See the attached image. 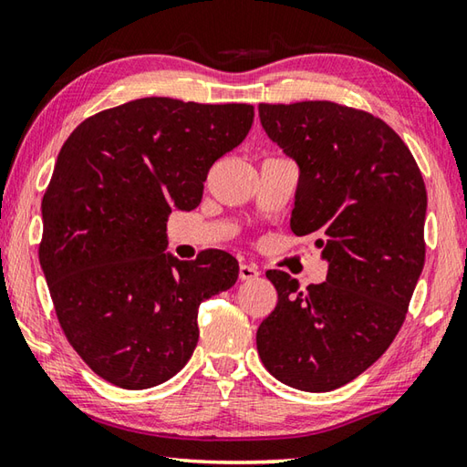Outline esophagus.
I'll return each instance as SVG.
<instances>
[{"label": "esophagus", "instance_id": "obj_1", "mask_svg": "<svg viewBox=\"0 0 467 467\" xmlns=\"http://www.w3.org/2000/svg\"><path fill=\"white\" fill-rule=\"evenodd\" d=\"M260 276V270L256 266H252V264H242L240 266V280H254Z\"/></svg>", "mask_w": 467, "mask_h": 467}]
</instances>
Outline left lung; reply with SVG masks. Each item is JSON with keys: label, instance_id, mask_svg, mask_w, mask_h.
Returning <instances> with one entry per match:
<instances>
[{"label": "left lung", "instance_id": "1", "mask_svg": "<svg viewBox=\"0 0 467 467\" xmlns=\"http://www.w3.org/2000/svg\"><path fill=\"white\" fill-rule=\"evenodd\" d=\"M258 113L298 166L290 230L315 235L329 266L305 290L266 272L278 303L258 327V354L283 384L329 392L397 337L425 264V182L407 144L372 113L331 101L260 103Z\"/></svg>", "mask_w": 467, "mask_h": 467}]
</instances>
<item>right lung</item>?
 <instances>
[{
    "label": "right lung",
    "instance_id": "right-lung-1",
    "mask_svg": "<svg viewBox=\"0 0 467 467\" xmlns=\"http://www.w3.org/2000/svg\"><path fill=\"white\" fill-rule=\"evenodd\" d=\"M248 103L144 97L87 118L67 138L42 199L40 266L83 362L126 390L182 370L199 305L232 288V254L164 252L166 219L201 203L217 158L248 136Z\"/></svg>",
    "mask_w": 467,
    "mask_h": 467
}]
</instances>
